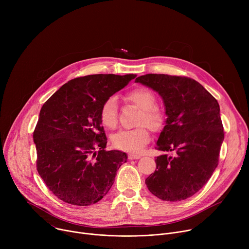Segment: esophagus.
I'll use <instances>...</instances> for the list:
<instances>
[{"instance_id":"34e87169","label":"esophagus","mask_w":249,"mask_h":249,"mask_svg":"<svg viewBox=\"0 0 249 249\" xmlns=\"http://www.w3.org/2000/svg\"><path fill=\"white\" fill-rule=\"evenodd\" d=\"M128 158H129V160H139V159L142 158V156L141 155H136V154H129Z\"/></svg>"}]
</instances>
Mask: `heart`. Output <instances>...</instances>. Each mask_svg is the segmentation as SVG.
Returning a JSON list of instances; mask_svg holds the SVG:
<instances>
[{
	"mask_svg": "<svg viewBox=\"0 0 249 249\" xmlns=\"http://www.w3.org/2000/svg\"><path fill=\"white\" fill-rule=\"evenodd\" d=\"M128 99L143 110L140 124H147L152 130H160L163 124V114L155 107L156 96L148 89H137L128 94ZM101 123L107 128H114L118 120V100L112 95L106 99L100 109ZM150 141V132L146 127L132 130H121L113 135L112 142L115 148L138 153L143 150Z\"/></svg>",
	"mask_w": 249,
	"mask_h": 249,
	"instance_id": "heart-1",
	"label": "heart"
}]
</instances>
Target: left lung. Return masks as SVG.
<instances>
[{
	"label": "left lung",
	"mask_w": 249,
	"mask_h": 249,
	"mask_svg": "<svg viewBox=\"0 0 249 249\" xmlns=\"http://www.w3.org/2000/svg\"><path fill=\"white\" fill-rule=\"evenodd\" d=\"M162 98L166 119L157 141L164 154L156 159L157 169L146 179L159 199L177 202L197 193L219 162L224 128L217 99L195 80L163 74L138 77ZM174 151V157L166 152Z\"/></svg>",
	"instance_id": "left-lung-1"
}]
</instances>
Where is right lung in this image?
Segmentation results:
<instances>
[{"label": "right lung", "instance_id": "1", "mask_svg": "<svg viewBox=\"0 0 249 249\" xmlns=\"http://www.w3.org/2000/svg\"><path fill=\"white\" fill-rule=\"evenodd\" d=\"M137 75H89L69 81L43 104L33 132L36 166L60 200L89 206L110 190L126 153L105 151L103 102ZM96 148H99L98 151Z\"/></svg>", "mask_w": 249, "mask_h": 249}]
</instances>
